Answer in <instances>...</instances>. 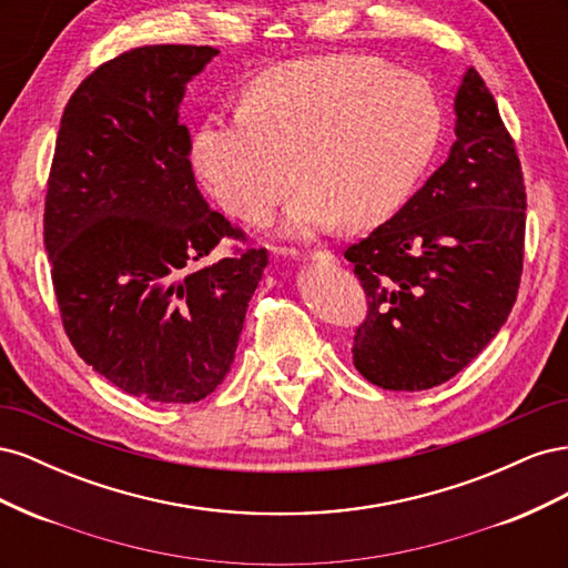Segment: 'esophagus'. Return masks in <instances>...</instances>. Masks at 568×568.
Masks as SVG:
<instances>
[{
  "mask_svg": "<svg viewBox=\"0 0 568 568\" xmlns=\"http://www.w3.org/2000/svg\"><path fill=\"white\" fill-rule=\"evenodd\" d=\"M305 257H307V261H320V263H329L334 255H332L329 251H311V253H307Z\"/></svg>",
  "mask_w": 568,
  "mask_h": 568,
  "instance_id": "1",
  "label": "esophagus"
}]
</instances>
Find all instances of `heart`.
Listing matches in <instances>:
<instances>
[{"mask_svg":"<svg viewBox=\"0 0 568 568\" xmlns=\"http://www.w3.org/2000/svg\"><path fill=\"white\" fill-rule=\"evenodd\" d=\"M443 109L432 84L382 59L307 57L251 78L244 106L203 125L194 165L244 222H265L298 175L284 230L294 236L374 225L407 199L432 161ZM297 168H293V159Z\"/></svg>","mask_w":568,"mask_h":568,"instance_id":"1","label":"heart"}]
</instances>
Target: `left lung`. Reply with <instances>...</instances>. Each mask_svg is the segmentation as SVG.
I'll use <instances>...</instances> for the list:
<instances>
[{
  "label": "left lung",
  "mask_w": 568,
  "mask_h": 568,
  "mask_svg": "<svg viewBox=\"0 0 568 568\" xmlns=\"http://www.w3.org/2000/svg\"><path fill=\"white\" fill-rule=\"evenodd\" d=\"M455 113L448 161L398 213L346 248L367 294L353 363L388 390L453 379L500 332L519 294L521 161L474 68L457 90Z\"/></svg>",
  "instance_id": "obj_1"
}]
</instances>
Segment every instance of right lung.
Listing matches in <instances>:
<instances>
[{"mask_svg": "<svg viewBox=\"0 0 568 568\" xmlns=\"http://www.w3.org/2000/svg\"><path fill=\"white\" fill-rule=\"evenodd\" d=\"M213 47L146 44L101 63L63 111L44 246L65 336L134 398L196 403L225 379L267 251L209 209L180 123Z\"/></svg>", "mask_w": 568, "mask_h": 568, "instance_id": "add662e5", "label": "right lung"}]
</instances>
